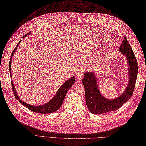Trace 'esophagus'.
Returning <instances> with one entry per match:
<instances>
[{
  "label": "esophagus",
  "instance_id": "obj_1",
  "mask_svg": "<svg viewBox=\"0 0 146 146\" xmlns=\"http://www.w3.org/2000/svg\"><path fill=\"white\" fill-rule=\"evenodd\" d=\"M82 78H83V74L82 73H80L76 75V78L78 80H81L82 79Z\"/></svg>",
  "mask_w": 146,
  "mask_h": 146
}]
</instances>
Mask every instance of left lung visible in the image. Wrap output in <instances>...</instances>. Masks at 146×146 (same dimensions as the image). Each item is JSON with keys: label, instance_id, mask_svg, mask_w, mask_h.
<instances>
[{"label": "left lung", "instance_id": "1", "mask_svg": "<svg viewBox=\"0 0 146 146\" xmlns=\"http://www.w3.org/2000/svg\"><path fill=\"white\" fill-rule=\"evenodd\" d=\"M119 52L126 56L129 79L125 91L119 96L113 100L104 98L99 90L95 73L90 72L84 74L82 83L85 88L86 105L93 114H102L117 110L129 100L133 93L138 74V63L126 37H124Z\"/></svg>", "mask_w": 146, "mask_h": 146}]
</instances>
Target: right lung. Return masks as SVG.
I'll use <instances>...</instances> for the list:
<instances>
[{
  "label": "right lung",
  "mask_w": 146,
  "mask_h": 146,
  "mask_svg": "<svg viewBox=\"0 0 146 146\" xmlns=\"http://www.w3.org/2000/svg\"><path fill=\"white\" fill-rule=\"evenodd\" d=\"M31 34V33H28L25 35L23 37H25L28 36V35ZM21 42V40L20 42H19L18 44L17 45L16 47L14 50L13 51V53L11 56V58L10 59V66H9V69H10V77H11V85H12V89H13V92L14 93V95H15V98L17 99V100L20 102V103L23 106L28 108L29 110L36 112V113H42V114H45V113H53L56 111H57L60 106H62L63 101L64 100V98L65 96V95H66L67 92H68V89L71 87L73 84L75 83V78L74 76L72 77L71 78H70L67 81H65L62 86H60V87L59 88V90H58L57 93H56V95L54 96V97L51 99V100L46 103L45 104L42 105V106H32L30 105L29 104H27V103L25 102L24 101H23L22 100H21L19 98V96L17 95V93L15 90V88L14 87V84L13 82V79H12V76H11V60L13 58V56L14 55V53H15V51L17 49V47L18 45H19L20 42Z\"/></svg>",
  "instance_id": "1"
}]
</instances>
